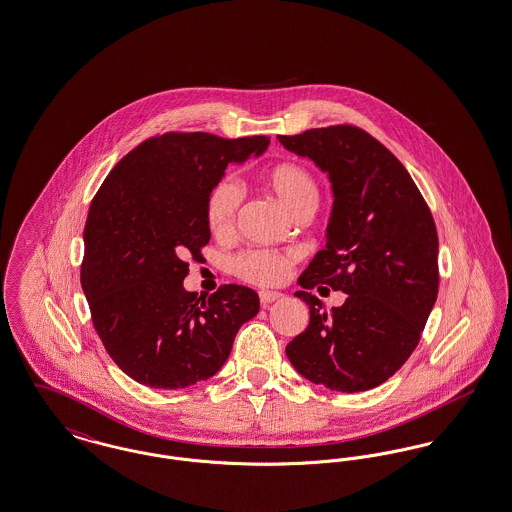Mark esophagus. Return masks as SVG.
Listing matches in <instances>:
<instances>
[{
    "instance_id": "esophagus-1",
    "label": "esophagus",
    "mask_w": 512,
    "mask_h": 512,
    "mask_svg": "<svg viewBox=\"0 0 512 512\" xmlns=\"http://www.w3.org/2000/svg\"><path fill=\"white\" fill-rule=\"evenodd\" d=\"M280 297H282V293L280 292H268V290L259 292V299H261V305H263V307H267L272 301H276V299H280Z\"/></svg>"
}]
</instances>
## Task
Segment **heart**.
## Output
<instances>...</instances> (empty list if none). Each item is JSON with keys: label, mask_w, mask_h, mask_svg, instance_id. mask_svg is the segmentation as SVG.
Masks as SVG:
<instances>
[{"label": "heart", "mask_w": 512, "mask_h": 512, "mask_svg": "<svg viewBox=\"0 0 512 512\" xmlns=\"http://www.w3.org/2000/svg\"><path fill=\"white\" fill-rule=\"evenodd\" d=\"M263 186L293 217L311 213L317 207V180L313 172L299 163L282 161L272 165L263 174ZM242 201V188L232 178H220L211 188L205 201V220L213 236L230 238L234 234ZM292 265V253L274 249H245L234 257L232 270L249 284L276 286L288 278Z\"/></svg>", "instance_id": "b5f03b06"}]
</instances>
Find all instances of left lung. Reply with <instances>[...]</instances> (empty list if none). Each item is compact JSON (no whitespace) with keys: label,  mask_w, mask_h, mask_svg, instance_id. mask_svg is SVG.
<instances>
[{"label":"left lung","mask_w":512,"mask_h":512,"mask_svg":"<svg viewBox=\"0 0 512 512\" xmlns=\"http://www.w3.org/2000/svg\"><path fill=\"white\" fill-rule=\"evenodd\" d=\"M278 140L328 172L334 192L326 247L297 280L311 320L286 355L315 384L372 390L407 363L436 303V222L401 161L363 128L334 124ZM317 285L347 292L346 303L326 314L308 292Z\"/></svg>","instance_id":"8db88e82"}]
</instances>
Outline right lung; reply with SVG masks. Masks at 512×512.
<instances>
[{
  "mask_svg": "<svg viewBox=\"0 0 512 512\" xmlns=\"http://www.w3.org/2000/svg\"><path fill=\"white\" fill-rule=\"evenodd\" d=\"M267 136L155 134L128 151L94 195L80 282L109 357L132 380L180 390L226 363L259 295L224 284L207 299L184 290L186 259L211 232L205 201L228 165L267 149Z\"/></svg>",
  "mask_w": 512,
  "mask_h": 512,
  "instance_id": "right-lung-1",
  "label": "right lung"
}]
</instances>
